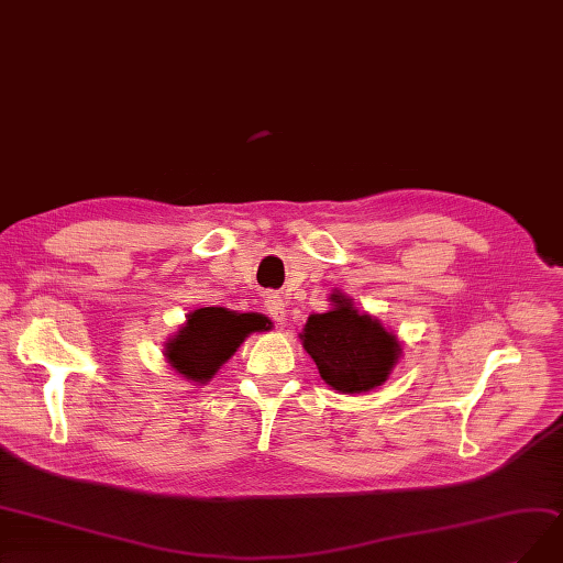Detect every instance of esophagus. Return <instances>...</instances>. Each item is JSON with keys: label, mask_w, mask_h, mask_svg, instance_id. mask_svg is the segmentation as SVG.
Instances as JSON below:
<instances>
[{"label": "esophagus", "mask_w": 563, "mask_h": 563, "mask_svg": "<svg viewBox=\"0 0 563 563\" xmlns=\"http://www.w3.org/2000/svg\"><path fill=\"white\" fill-rule=\"evenodd\" d=\"M264 308H266V313H268L271 320L278 322V324L285 322V299L280 295H266Z\"/></svg>", "instance_id": "34e87169"}]
</instances>
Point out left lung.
<instances>
[{
    "instance_id": "1",
    "label": "left lung",
    "mask_w": 563,
    "mask_h": 563,
    "mask_svg": "<svg viewBox=\"0 0 563 563\" xmlns=\"http://www.w3.org/2000/svg\"><path fill=\"white\" fill-rule=\"evenodd\" d=\"M336 308L310 316L303 327V347L327 385L360 394L387 380L401 345L397 336L371 316H360L350 299L334 295Z\"/></svg>"
}]
</instances>
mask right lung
Wrapping results in <instances>:
<instances>
[{"instance_id": "add662e5", "label": "right lung", "mask_w": 563, "mask_h": 563, "mask_svg": "<svg viewBox=\"0 0 563 563\" xmlns=\"http://www.w3.org/2000/svg\"><path fill=\"white\" fill-rule=\"evenodd\" d=\"M268 324L271 322L257 313H234L218 306L199 308L187 316L176 339L166 343L164 355L187 380L208 383L247 334L264 331Z\"/></svg>"}]
</instances>
